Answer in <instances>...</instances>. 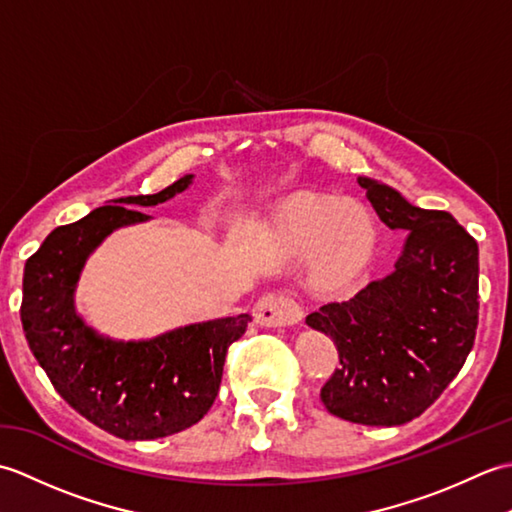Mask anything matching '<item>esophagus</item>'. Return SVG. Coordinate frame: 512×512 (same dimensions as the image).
<instances>
[{
    "mask_svg": "<svg viewBox=\"0 0 512 512\" xmlns=\"http://www.w3.org/2000/svg\"><path fill=\"white\" fill-rule=\"evenodd\" d=\"M253 317L266 328H281V325H297L303 319V308L292 292H270L255 303Z\"/></svg>",
    "mask_w": 512,
    "mask_h": 512,
    "instance_id": "obj_1",
    "label": "esophagus"
}]
</instances>
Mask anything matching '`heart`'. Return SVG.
<instances>
[{"label":"heart","instance_id":"heart-1","mask_svg":"<svg viewBox=\"0 0 512 512\" xmlns=\"http://www.w3.org/2000/svg\"><path fill=\"white\" fill-rule=\"evenodd\" d=\"M277 233L295 253H317L314 275L334 284L363 266L374 246L376 224L363 204L303 193L281 206Z\"/></svg>","mask_w":512,"mask_h":512}]
</instances>
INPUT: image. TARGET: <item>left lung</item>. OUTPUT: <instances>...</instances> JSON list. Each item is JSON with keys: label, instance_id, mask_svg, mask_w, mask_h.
<instances>
[{"label": "left lung", "instance_id": "1", "mask_svg": "<svg viewBox=\"0 0 512 512\" xmlns=\"http://www.w3.org/2000/svg\"><path fill=\"white\" fill-rule=\"evenodd\" d=\"M358 184L380 220L407 239L394 273L306 323L339 350V367L321 387L325 409L356 424L396 427L429 409L473 350L477 242L447 211L418 209L376 180Z\"/></svg>", "mask_w": 512, "mask_h": 512}]
</instances>
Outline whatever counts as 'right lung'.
<instances>
[{"label":"right lung","instance_id":"right-lung-1","mask_svg":"<svg viewBox=\"0 0 512 512\" xmlns=\"http://www.w3.org/2000/svg\"><path fill=\"white\" fill-rule=\"evenodd\" d=\"M191 178L54 228L26 262L19 312L32 354L72 409L123 440L165 438L200 422L220 391L228 347L250 321V314H237L123 343L103 339L74 312L76 279L92 250L114 228L149 220L129 206L165 202Z\"/></svg>","mask_w":512,"mask_h":512}]
</instances>
